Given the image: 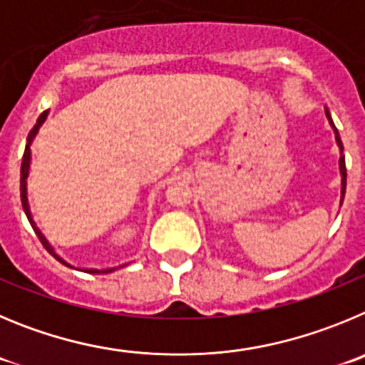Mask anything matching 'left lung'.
<instances>
[{
  "label": "left lung",
  "instance_id": "obj_1",
  "mask_svg": "<svg viewBox=\"0 0 365 365\" xmlns=\"http://www.w3.org/2000/svg\"><path fill=\"white\" fill-rule=\"evenodd\" d=\"M326 116H327V120H329L331 127H333V129H334V134H336V143H338V147H340V153H342V150H344L342 140H340V136H338V130H336V127H334L333 120H331V114H329V110H327V109H326ZM340 173H342V200H344V195H346V176H347V173H346V158H344V154H342V156H340Z\"/></svg>",
  "mask_w": 365,
  "mask_h": 365
}]
</instances>
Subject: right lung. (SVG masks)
I'll return each mask as SVG.
<instances>
[{"label":"right lung","mask_w":365,"mask_h":365,"mask_svg":"<svg viewBox=\"0 0 365 365\" xmlns=\"http://www.w3.org/2000/svg\"><path fill=\"white\" fill-rule=\"evenodd\" d=\"M47 114H48L47 110H43V113H41V116L38 118V121H36V125L32 127V130H31V133H29L27 147H25V153H23L21 180H19V183H21V185H19V190H21V205H23V211H25V215H27L29 222L32 223V227H34V231H36V235H38V238L41 240V244H43L45 247H47L48 252H52V247L47 244V240H45V236L41 235V232H39L38 229H36L34 222H32L31 211H29V202H27V176H29V165H31V142H32V138L36 136V133H38L39 127H41V123H43V121H45V118H47ZM52 255H54V252H52ZM54 256H56V255H54ZM56 258H58V256H56ZM58 260H60L61 264H65V262L61 260V258H58ZM65 265H67V264H65ZM110 271H114V269H107V271H98V269H88V272H110Z\"/></svg>","instance_id":"right-lung-1"}]
</instances>
